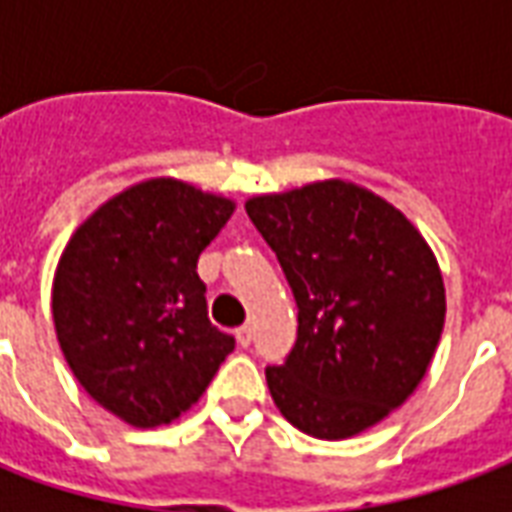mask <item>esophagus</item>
I'll list each match as a JSON object with an SVG mask.
<instances>
[{
    "label": "esophagus",
    "instance_id": "34e87169",
    "mask_svg": "<svg viewBox=\"0 0 512 512\" xmlns=\"http://www.w3.org/2000/svg\"><path fill=\"white\" fill-rule=\"evenodd\" d=\"M235 340H238V345H241V348H249V343H252V326H238V329H235Z\"/></svg>",
    "mask_w": 512,
    "mask_h": 512
}]
</instances>
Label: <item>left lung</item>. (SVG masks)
<instances>
[{
  "label": "left lung",
  "mask_w": 512,
  "mask_h": 512,
  "mask_svg": "<svg viewBox=\"0 0 512 512\" xmlns=\"http://www.w3.org/2000/svg\"><path fill=\"white\" fill-rule=\"evenodd\" d=\"M299 307L285 365L266 367L279 414L315 439H351L403 406L444 329L439 260L406 213L329 178L246 200Z\"/></svg>",
  "instance_id": "1"
}]
</instances>
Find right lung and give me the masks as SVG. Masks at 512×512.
I'll use <instances>...</instances> for the list:
<instances>
[{
	"label": "right lung",
	"instance_id": "right-lung-1",
	"mask_svg": "<svg viewBox=\"0 0 512 512\" xmlns=\"http://www.w3.org/2000/svg\"><path fill=\"white\" fill-rule=\"evenodd\" d=\"M235 202L150 178L98 205L65 244L51 315L84 392L134 428L186 414L211 384L230 334L208 321L197 260Z\"/></svg>",
	"mask_w": 512,
	"mask_h": 512
}]
</instances>
